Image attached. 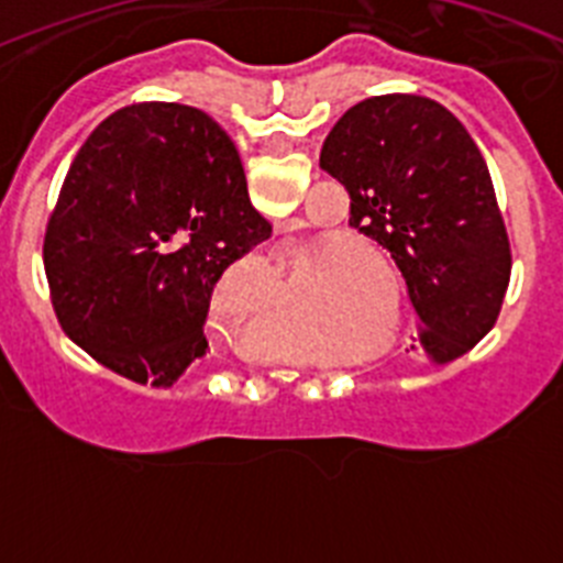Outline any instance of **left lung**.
Segmentation results:
<instances>
[{"label":"left lung","mask_w":563,"mask_h":563,"mask_svg":"<svg viewBox=\"0 0 563 563\" xmlns=\"http://www.w3.org/2000/svg\"><path fill=\"white\" fill-rule=\"evenodd\" d=\"M321 168L350 194V228L402 273L420 350L442 363L474 350L499 318L514 262L467 129L431 98H366L327 134Z\"/></svg>","instance_id":"left-lung-1"}]
</instances>
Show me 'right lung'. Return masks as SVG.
Here are the masks:
<instances>
[{
    "instance_id": "right-lung-1",
    "label": "right lung",
    "mask_w": 563,
    "mask_h": 563,
    "mask_svg": "<svg viewBox=\"0 0 563 563\" xmlns=\"http://www.w3.org/2000/svg\"><path fill=\"white\" fill-rule=\"evenodd\" d=\"M271 231L220 123L180 103L118 109L78 148L44 233L58 324L107 369L172 386L208 352L213 285Z\"/></svg>"
}]
</instances>
